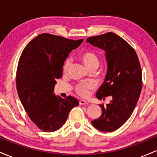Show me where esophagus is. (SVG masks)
Masks as SVG:
<instances>
[{
	"label": "esophagus",
	"instance_id": "34e87169",
	"mask_svg": "<svg viewBox=\"0 0 157 157\" xmlns=\"http://www.w3.org/2000/svg\"><path fill=\"white\" fill-rule=\"evenodd\" d=\"M79 103H80V105H89V102L84 100H80L79 101Z\"/></svg>",
	"mask_w": 157,
	"mask_h": 157
}]
</instances>
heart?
Listing matches in <instances>:
<instances>
[{
    "instance_id": "obj_1",
    "label": "heart",
    "mask_w": 157,
    "mask_h": 157,
    "mask_svg": "<svg viewBox=\"0 0 157 157\" xmlns=\"http://www.w3.org/2000/svg\"><path fill=\"white\" fill-rule=\"evenodd\" d=\"M80 58L81 61L82 62L86 67L89 69H91L93 68H97L99 66V61L98 57L95 55L94 53L91 52H82L80 56ZM70 66V61L69 60H66L64 62L63 69L64 72H66L68 71V68ZM94 88V84L93 82H81L79 83L76 86V91L80 95V96L86 97L89 94V90L93 89Z\"/></svg>"
}]
</instances>
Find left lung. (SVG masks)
<instances>
[{
  "instance_id": "8db88e82",
  "label": "left lung",
  "mask_w": 157,
  "mask_h": 157,
  "mask_svg": "<svg viewBox=\"0 0 157 157\" xmlns=\"http://www.w3.org/2000/svg\"><path fill=\"white\" fill-rule=\"evenodd\" d=\"M86 43L105 52L107 72L97 98L112 97L109 104L100 105L102 114L91 121L97 130L111 132L128 120L137 103L142 90V71L136 52L113 32L89 37Z\"/></svg>"
}]
</instances>
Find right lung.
<instances>
[{"label": "right lung", "instance_id": "obj_1", "mask_svg": "<svg viewBox=\"0 0 157 157\" xmlns=\"http://www.w3.org/2000/svg\"><path fill=\"white\" fill-rule=\"evenodd\" d=\"M82 41L41 34L30 41L20 57L16 77L19 98L32 121L45 132L60 129L70 111L79 105L75 97H57L54 90L65 60Z\"/></svg>", "mask_w": 157, "mask_h": 157}]
</instances>
